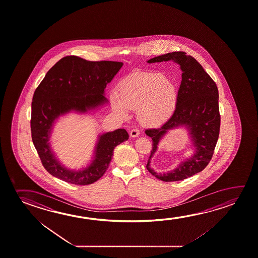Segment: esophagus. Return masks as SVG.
Masks as SVG:
<instances>
[{"mask_svg": "<svg viewBox=\"0 0 258 258\" xmlns=\"http://www.w3.org/2000/svg\"><path fill=\"white\" fill-rule=\"evenodd\" d=\"M139 135H140V131L138 128H133L131 131V138H137V137H139Z\"/></svg>", "mask_w": 258, "mask_h": 258, "instance_id": "34e87169", "label": "esophagus"}]
</instances>
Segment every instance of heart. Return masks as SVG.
Wrapping results in <instances>:
<instances>
[{
  "label": "heart",
  "mask_w": 258,
  "mask_h": 258,
  "mask_svg": "<svg viewBox=\"0 0 258 258\" xmlns=\"http://www.w3.org/2000/svg\"><path fill=\"white\" fill-rule=\"evenodd\" d=\"M118 97H111L112 109L121 118L127 110H139L144 127H160L172 118L177 106L178 93L167 77L146 73L131 77L118 86Z\"/></svg>",
  "instance_id": "1"
}]
</instances>
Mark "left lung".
I'll return each mask as SVG.
<instances>
[{
    "label": "left lung",
    "mask_w": 258,
    "mask_h": 258,
    "mask_svg": "<svg viewBox=\"0 0 258 258\" xmlns=\"http://www.w3.org/2000/svg\"><path fill=\"white\" fill-rule=\"evenodd\" d=\"M172 60L182 70V82L178 90L177 106L172 118L157 128H149L146 134L152 139L153 148L147 164L148 172L164 182L181 181L202 172L211 160L220 135L219 91L215 82L205 72L201 63L185 52L178 51L156 56L148 63ZM184 125L190 132L196 148L194 156L172 171L157 174L150 166L157 145L166 132Z\"/></svg>",
    "instance_id": "1"
}]
</instances>
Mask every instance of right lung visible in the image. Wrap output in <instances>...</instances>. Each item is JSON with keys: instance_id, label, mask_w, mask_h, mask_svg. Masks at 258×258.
<instances>
[{"instance_id": "right-lung-1", "label": "right lung", "mask_w": 258, "mask_h": 258, "mask_svg": "<svg viewBox=\"0 0 258 258\" xmlns=\"http://www.w3.org/2000/svg\"><path fill=\"white\" fill-rule=\"evenodd\" d=\"M122 66L121 62H93L68 55L49 69L36 89L31 103V138L43 166L53 176L77 185L96 182L109 167L114 148L128 140L124 128L99 136L91 165L78 171L61 165L48 143L60 115L72 110L85 113L108 102L104 89Z\"/></svg>"}]
</instances>
